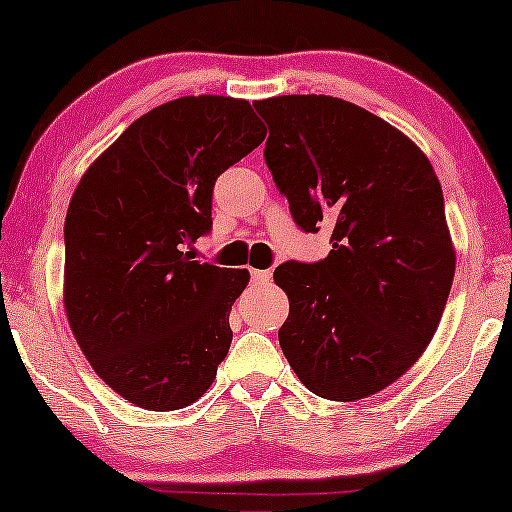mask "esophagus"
<instances>
[{
    "label": "esophagus",
    "instance_id": "esophagus-1",
    "mask_svg": "<svg viewBox=\"0 0 512 512\" xmlns=\"http://www.w3.org/2000/svg\"><path fill=\"white\" fill-rule=\"evenodd\" d=\"M249 275H251V282H254V284H268L272 272L270 270H251Z\"/></svg>",
    "mask_w": 512,
    "mask_h": 512
}]
</instances>
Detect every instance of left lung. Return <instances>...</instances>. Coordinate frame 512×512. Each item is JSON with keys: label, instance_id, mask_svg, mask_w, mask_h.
<instances>
[{"label": "left lung", "instance_id": "left-lung-1", "mask_svg": "<svg viewBox=\"0 0 512 512\" xmlns=\"http://www.w3.org/2000/svg\"><path fill=\"white\" fill-rule=\"evenodd\" d=\"M268 123L265 165L305 233L333 226L324 261H286L279 345L328 401L396 382L429 345L454 279L443 188L403 132L352 102L282 95L254 104Z\"/></svg>", "mask_w": 512, "mask_h": 512}]
</instances>
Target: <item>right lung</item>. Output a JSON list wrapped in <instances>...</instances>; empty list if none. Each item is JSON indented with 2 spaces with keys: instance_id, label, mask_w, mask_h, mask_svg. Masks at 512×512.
<instances>
[{
  "instance_id": "add662e5",
  "label": "right lung",
  "mask_w": 512,
  "mask_h": 512,
  "mask_svg": "<svg viewBox=\"0 0 512 512\" xmlns=\"http://www.w3.org/2000/svg\"><path fill=\"white\" fill-rule=\"evenodd\" d=\"M265 139L247 100L179 97L137 118L83 174L65 219V312L90 366L146 410L205 394L247 270L184 251L212 230L219 174Z\"/></svg>"
}]
</instances>
